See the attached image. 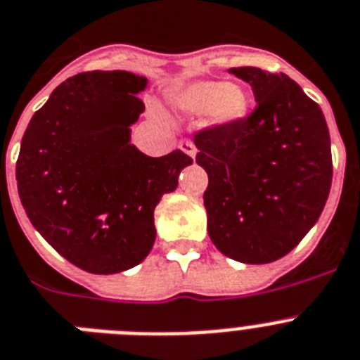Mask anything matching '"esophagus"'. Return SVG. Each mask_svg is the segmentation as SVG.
<instances>
[{"instance_id":"1","label":"esophagus","mask_w":360,"mask_h":360,"mask_svg":"<svg viewBox=\"0 0 360 360\" xmlns=\"http://www.w3.org/2000/svg\"><path fill=\"white\" fill-rule=\"evenodd\" d=\"M178 147H180V149H182L186 155L191 156V158H195V156H196V147H195V143L191 142V140H180Z\"/></svg>"}]
</instances>
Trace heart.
I'll use <instances>...</instances> for the list:
<instances>
[{"mask_svg": "<svg viewBox=\"0 0 360 360\" xmlns=\"http://www.w3.org/2000/svg\"><path fill=\"white\" fill-rule=\"evenodd\" d=\"M171 105L186 115H207L214 125H235L248 118L251 109L250 94L235 84L224 82H193L171 92Z\"/></svg>", "mask_w": 360, "mask_h": 360, "instance_id": "1", "label": "heart"}]
</instances>
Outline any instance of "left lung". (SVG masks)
I'll return each mask as SVG.
<instances>
[{"label": "left lung", "mask_w": 360, "mask_h": 360, "mask_svg": "<svg viewBox=\"0 0 360 360\" xmlns=\"http://www.w3.org/2000/svg\"><path fill=\"white\" fill-rule=\"evenodd\" d=\"M257 107L240 124L195 134L207 233L217 250L244 264L282 259L321 217L330 195V131L319 103L284 72L233 67Z\"/></svg>", "instance_id": "1"}]
</instances>
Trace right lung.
Here are the masks:
<instances>
[{"label":"right lung","instance_id":"add662e5","mask_svg":"<svg viewBox=\"0 0 360 360\" xmlns=\"http://www.w3.org/2000/svg\"><path fill=\"white\" fill-rule=\"evenodd\" d=\"M147 85L127 70L79 72L54 89L21 138L20 200L39 235L96 275L134 268L155 244V207L193 164L180 149L150 158L131 143Z\"/></svg>","mask_w":360,"mask_h":360}]
</instances>
